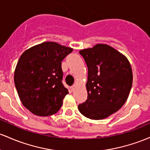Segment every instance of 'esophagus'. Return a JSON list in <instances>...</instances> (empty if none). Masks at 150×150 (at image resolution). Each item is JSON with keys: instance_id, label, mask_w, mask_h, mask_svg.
I'll list each match as a JSON object with an SVG mask.
<instances>
[{"instance_id": "1", "label": "esophagus", "mask_w": 150, "mask_h": 150, "mask_svg": "<svg viewBox=\"0 0 150 150\" xmlns=\"http://www.w3.org/2000/svg\"><path fill=\"white\" fill-rule=\"evenodd\" d=\"M75 88H76V85H73L71 87V90L72 91H74Z\"/></svg>"}]
</instances>
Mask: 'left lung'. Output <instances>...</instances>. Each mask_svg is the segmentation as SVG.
Segmentation results:
<instances>
[{
	"instance_id": "obj_1",
	"label": "left lung",
	"mask_w": 150,
	"mask_h": 150,
	"mask_svg": "<svg viewBox=\"0 0 150 150\" xmlns=\"http://www.w3.org/2000/svg\"><path fill=\"white\" fill-rule=\"evenodd\" d=\"M79 53L88 67V98L79 105V110L88 118L102 120L127 100L132 84L130 64L124 55L103 44Z\"/></svg>"
}]
</instances>
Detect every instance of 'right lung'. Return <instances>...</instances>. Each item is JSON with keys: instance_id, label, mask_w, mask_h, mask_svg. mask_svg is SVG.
I'll list each match as a JSON object with an SVG mask.
<instances>
[{"instance_id": "right-lung-1", "label": "right lung", "mask_w": 150, "mask_h": 150, "mask_svg": "<svg viewBox=\"0 0 150 150\" xmlns=\"http://www.w3.org/2000/svg\"><path fill=\"white\" fill-rule=\"evenodd\" d=\"M73 49L47 42L24 52L15 70L14 82L22 103L39 116L55 114L68 89L62 83V62Z\"/></svg>"}]
</instances>
